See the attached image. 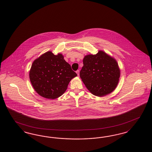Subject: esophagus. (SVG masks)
Instances as JSON below:
<instances>
[{
    "label": "esophagus",
    "instance_id": "esophagus-1",
    "mask_svg": "<svg viewBox=\"0 0 152 152\" xmlns=\"http://www.w3.org/2000/svg\"><path fill=\"white\" fill-rule=\"evenodd\" d=\"M76 73H77V75H78V76H79V72H80L79 70H77V71H76Z\"/></svg>",
    "mask_w": 152,
    "mask_h": 152
}]
</instances>
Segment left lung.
<instances>
[{"mask_svg":"<svg viewBox=\"0 0 152 152\" xmlns=\"http://www.w3.org/2000/svg\"><path fill=\"white\" fill-rule=\"evenodd\" d=\"M80 76L92 94L102 97L115 89L120 77V69L115 58L99 51L96 55L85 56Z\"/></svg>","mask_w":152,"mask_h":152,"instance_id":"obj_1","label":"left lung"}]
</instances>
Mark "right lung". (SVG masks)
Returning <instances> with one entry per match:
<instances>
[{
	"mask_svg": "<svg viewBox=\"0 0 152 152\" xmlns=\"http://www.w3.org/2000/svg\"><path fill=\"white\" fill-rule=\"evenodd\" d=\"M77 76L61 53L48 51L36 58L29 73L30 81L40 96L55 99L65 92L70 81Z\"/></svg>",
	"mask_w": 152,
	"mask_h": 152,
	"instance_id": "add662e5",
	"label": "right lung"
}]
</instances>
